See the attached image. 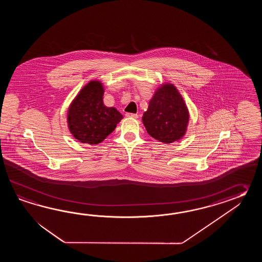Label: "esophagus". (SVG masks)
Listing matches in <instances>:
<instances>
[{"label": "esophagus", "instance_id": "esophagus-1", "mask_svg": "<svg viewBox=\"0 0 262 262\" xmlns=\"http://www.w3.org/2000/svg\"><path fill=\"white\" fill-rule=\"evenodd\" d=\"M125 116H126V117L135 118V119H137V118L139 117V115H138V114H135V113H126Z\"/></svg>", "mask_w": 262, "mask_h": 262}]
</instances>
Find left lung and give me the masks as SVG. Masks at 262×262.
I'll list each match as a JSON object with an SVG mask.
<instances>
[{"label":"left lung","instance_id":"obj_1","mask_svg":"<svg viewBox=\"0 0 262 262\" xmlns=\"http://www.w3.org/2000/svg\"><path fill=\"white\" fill-rule=\"evenodd\" d=\"M188 120L187 107L171 84H166L156 91L142 117L150 137L166 144L183 138Z\"/></svg>","mask_w":262,"mask_h":262}]
</instances>
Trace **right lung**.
I'll use <instances>...</instances> for the list:
<instances>
[{
    "label": "right lung",
    "mask_w": 262,
    "mask_h": 262,
    "mask_svg": "<svg viewBox=\"0 0 262 262\" xmlns=\"http://www.w3.org/2000/svg\"><path fill=\"white\" fill-rule=\"evenodd\" d=\"M103 95L102 84L91 81L79 92L68 110L69 130L82 143H100L123 118L116 108L104 105Z\"/></svg>",
    "instance_id": "add662e5"
}]
</instances>
